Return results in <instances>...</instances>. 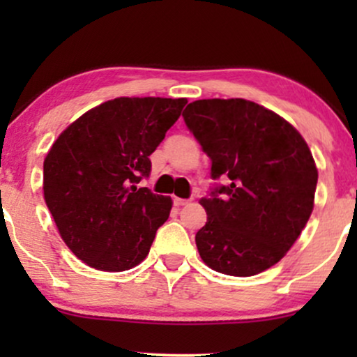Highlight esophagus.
Wrapping results in <instances>:
<instances>
[{
  "mask_svg": "<svg viewBox=\"0 0 357 357\" xmlns=\"http://www.w3.org/2000/svg\"><path fill=\"white\" fill-rule=\"evenodd\" d=\"M190 202H188V199H183V198H174V204L176 206H184V204H188Z\"/></svg>",
  "mask_w": 357,
  "mask_h": 357,
  "instance_id": "esophagus-1",
  "label": "esophagus"
}]
</instances>
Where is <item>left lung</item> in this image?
<instances>
[{"instance_id": "1", "label": "left lung", "mask_w": 357, "mask_h": 357, "mask_svg": "<svg viewBox=\"0 0 357 357\" xmlns=\"http://www.w3.org/2000/svg\"><path fill=\"white\" fill-rule=\"evenodd\" d=\"M184 122L211 159V178H228L203 198L206 225L196 247L208 267L252 277L296 243L317 186L312 153L285 119L245 99L191 102Z\"/></svg>"}]
</instances>
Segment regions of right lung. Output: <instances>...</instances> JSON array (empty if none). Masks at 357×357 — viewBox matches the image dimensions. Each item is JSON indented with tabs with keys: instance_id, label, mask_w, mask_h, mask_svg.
<instances>
[{
	"instance_id": "1",
	"label": "right lung",
	"mask_w": 357,
	"mask_h": 357,
	"mask_svg": "<svg viewBox=\"0 0 357 357\" xmlns=\"http://www.w3.org/2000/svg\"><path fill=\"white\" fill-rule=\"evenodd\" d=\"M186 99L119 97L90 109L53 142L43 195L61 240L89 267L124 272L149 253L169 196L137 183Z\"/></svg>"
}]
</instances>
